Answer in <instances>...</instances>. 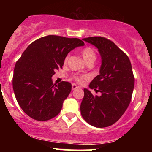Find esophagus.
I'll return each mask as SVG.
<instances>
[{
    "mask_svg": "<svg viewBox=\"0 0 152 152\" xmlns=\"http://www.w3.org/2000/svg\"><path fill=\"white\" fill-rule=\"evenodd\" d=\"M77 88H79V87L77 86L76 84H72V90H75V89Z\"/></svg>",
    "mask_w": 152,
    "mask_h": 152,
    "instance_id": "obj_1",
    "label": "esophagus"
}]
</instances>
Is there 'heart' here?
<instances>
[{
  "label": "heart",
  "mask_w": 152,
  "mask_h": 152,
  "mask_svg": "<svg viewBox=\"0 0 152 152\" xmlns=\"http://www.w3.org/2000/svg\"><path fill=\"white\" fill-rule=\"evenodd\" d=\"M82 55L83 59H84V61H86V63H88V62H94L97 58V55L95 50L90 47L84 48L82 50ZM68 57H69L68 55L66 57L65 60H64V62H65V63L68 61ZM85 78H86V77L84 75L73 77L74 80L78 83H82Z\"/></svg>",
  "instance_id": "b5f03b06"
}]
</instances>
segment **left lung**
I'll list each match as a JSON object with an SVG mask.
<instances>
[{
  "mask_svg": "<svg viewBox=\"0 0 152 152\" xmlns=\"http://www.w3.org/2000/svg\"><path fill=\"white\" fill-rule=\"evenodd\" d=\"M82 40L95 45L100 54L99 75L92 80L89 88L102 95H93L84 88L81 114L91 125L107 127L117 122L129 105L135 81L132 64L128 56L111 40L102 37Z\"/></svg>",
  "mask_w": 152,
  "mask_h": 152,
  "instance_id": "8db88e82",
  "label": "left lung"
}]
</instances>
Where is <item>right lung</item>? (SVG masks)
<instances>
[{
    "instance_id": "obj_1",
    "label": "right lung",
    "mask_w": 152,
    "mask_h": 152,
    "mask_svg": "<svg viewBox=\"0 0 152 152\" xmlns=\"http://www.w3.org/2000/svg\"><path fill=\"white\" fill-rule=\"evenodd\" d=\"M84 41L48 35L33 41L16 61L12 85L23 111L32 119L45 121L57 116L71 91V84H53L52 77L62 68L68 53Z\"/></svg>"
}]
</instances>
